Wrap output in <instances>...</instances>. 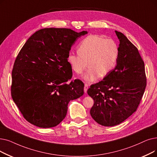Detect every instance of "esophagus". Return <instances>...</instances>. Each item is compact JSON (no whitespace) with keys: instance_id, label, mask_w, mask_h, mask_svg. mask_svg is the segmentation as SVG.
<instances>
[{"instance_id":"34e87169","label":"esophagus","mask_w":157,"mask_h":157,"mask_svg":"<svg viewBox=\"0 0 157 157\" xmlns=\"http://www.w3.org/2000/svg\"><path fill=\"white\" fill-rule=\"evenodd\" d=\"M88 85H87V84H85V86H84V92L86 93V91H87V90H88Z\"/></svg>"}]
</instances>
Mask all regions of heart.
<instances>
[{"label": "heart", "mask_w": 157, "mask_h": 157, "mask_svg": "<svg viewBox=\"0 0 157 157\" xmlns=\"http://www.w3.org/2000/svg\"><path fill=\"white\" fill-rule=\"evenodd\" d=\"M77 52L78 54L71 52L67 58L72 70L81 74L88 66L89 69L83 78L87 81H94L99 77L107 76L113 70L117 62L119 49L113 40L90 35L80 42Z\"/></svg>", "instance_id": "obj_1"}]
</instances>
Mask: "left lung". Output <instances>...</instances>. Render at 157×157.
Returning a JSON list of instances; mask_svg holds the SVG:
<instances>
[{
  "instance_id": "obj_1",
  "label": "left lung",
  "mask_w": 157,
  "mask_h": 157,
  "mask_svg": "<svg viewBox=\"0 0 157 157\" xmlns=\"http://www.w3.org/2000/svg\"><path fill=\"white\" fill-rule=\"evenodd\" d=\"M117 65L107 76L87 90L94 99L90 115L98 124H121L136 110L147 84L144 62L138 49L121 32Z\"/></svg>"
}]
</instances>
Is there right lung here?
I'll return each mask as SVG.
<instances>
[{"instance_id":"right-lung-1","label":"right lung","mask_w":157,"mask_h":157,"mask_svg":"<svg viewBox=\"0 0 157 157\" xmlns=\"http://www.w3.org/2000/svg\"><path fill=\"white\" fill-rule=\"evenodd\" d=\"M87 33L67 28H44L27 40L12 71L11 97L24 119L40 128L57 126L68 104L84 94V83L72 80L67 58L77 39Z\"/></svg>"}]
</instances>
